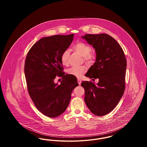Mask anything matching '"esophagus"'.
<instances>
[{"label": "esophagus", "instance_id": "esophagus-1", "mask_svg": "<svg viewBox=\"0 0 147 147\" xmlns=\"http://www.w3.org/2000/svg\"><path fill=\"white\" fill-rule=\"evenodd\" d=\"M78 83L79 85H80V84L82 83V80L80 79H78Z\"/></svg>", "mask_w": 147, "mask_h": 147}]
</instances>
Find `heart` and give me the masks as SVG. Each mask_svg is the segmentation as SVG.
Masks as SVG:
<instances>
[{
	"label": "heart",
	"mask_w": 147,
	"mask_h": 147,
	"mask_svg": "<svg viewBox=\"0 0 147 147\" xmlns=\"http://www.w3.org/2000/svg\"><path fill=\"white\" fill-rule=\"evenodd\" d=\"M73 49L79 55L83 57L84 61L86 63H91L95 59V53L91 52V47L85 42H78L74 46ZM69 56V50H65L62 52L61 56V60L63 65H67L68 64ZM86 71V68L84 66L73 67L67 70V73L73 76L80 77L84 74Z\"/></svg>",
	"instance_id": "1"
}]
</instances>
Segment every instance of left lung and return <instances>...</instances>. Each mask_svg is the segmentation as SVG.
<instances>
[{
	"mask_svg": "<svg viewBox=\"0 0 147 147\" xmlns=\"http://www.w3.org/2000/svg\"><path fill=\"white\" fill-rule=\"evenodd\" d=\"M82 38L96 52V61L85 74L98 79L95 84L84 81V100L93 114L101 116L112 111L118 104L125 89L127 61L121 47L113 37L105 34H86Z\"/></svg>",
	"mask_w": 147,
	"mask_h": 147,
	"instance_id": "8db88e82",
	"label": "left lung"
}]
</instances>
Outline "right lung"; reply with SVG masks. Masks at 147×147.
<instances>
[{
  "label": "right lung",
  "instance_id": "obj_1",
  "mask_svg": "<svg viewBox=\"0 0 147 147\" xmlns=\"http://www.w3.org/2000/svg\"><path fill=\"white\" fill-rule=\"evenodd\" d=\"M73 37L74 34L43 37L32 46L26 58L24 71L28 94L38 111L51 118L65 111L71 92L78 86L76 77L63 72L61 60ZM56 76L63 78L60 85L54 83Z\"/></svg>",
  "mask_w": 147,
  "mask_h": 147
}]
</instances>
